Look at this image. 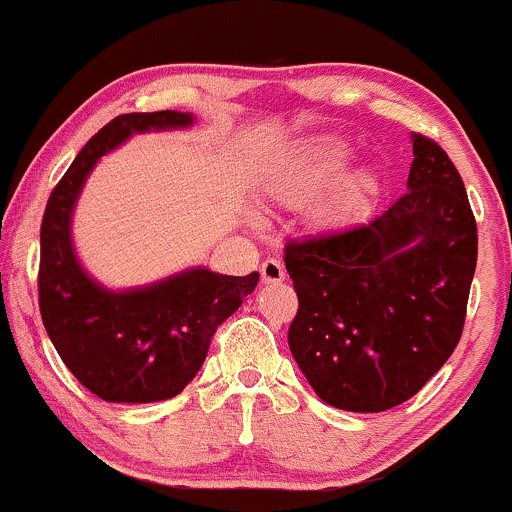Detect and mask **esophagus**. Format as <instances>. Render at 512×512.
Instances as JSON below:
<instances>
[{"mask_svg":"<svg viewBox=\"0 0 512 512\" xmlns=\"http://www.w3.org/2000/svg\"><path fill=\"white\" fill-rule=\"evenodd\" d=\"M260 272H262L264 283H281L283 279H286V272H283L279 260H264Z\"/></svg>","mask_w":512,"mask_h":512,"instance_id":"1","label":"esophagus"}]
</instances>
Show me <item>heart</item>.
<instances>
[{"label":"heart","mask_w":512,"mask_h":512,"mask_svg":"<svg viewBox=\"0 0 512 512\" xmlns=\"http://www.w3.org/2000/svg\"><path fill=\"white\" fill-rule=\"evenodd\" d=\"M353 157V145L341 135H317L293 145L272 164L264 176V193L274 202L286 207H305L315 197L324 193L334 182L322 200L312 207L310 217L322 229H338L365 212L374 190L377 176L369 166L350 171L341 177Z\"/></svg>","instance_id":"obj_1"}]
</instances>
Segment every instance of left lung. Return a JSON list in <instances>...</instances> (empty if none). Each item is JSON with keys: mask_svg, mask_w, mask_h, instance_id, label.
Returning <instances> with one entry per match:
<instances>
[{"mask_svg": "<svg viewBox=\"0 0 512 512\" xmlns=\"http://www.w3.org/2000/svg\"><path fill=\"white\" fill-rule=\"evenodd\" d=\"M412 155L408 193L372 221L286 245L300 303L288 346L338 410L405 403L463 334L477 224L446 152L412 133Z\"/></svg>", "mask_w": 512, "mask_h": 512, "instance_id": "1", "label": "left lung"}]
</instances>
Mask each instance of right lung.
Here are the masks:
<instances>
[{
    "label": "right lung",
    "mask_w": 512,
    "mask_h": 512,
    "mask_svg": "<svg viewBox=\"0 0 512 512\" xmlns=\"http://www.w3.org/2000/svg\"><path fill=\"white\" fill-rule=\"evenodd\" d=\"M188 112L121 114L78 152L49 195L40 229V315L64 365L107 403L174 398L205 362L209 341L255 291L260 274L190 267L140 288L112 291L73 248V209L97 162L135 133L190 128Z\"/></svg>",
    "instance_id": "right-lung-1"
}]
</instances>
